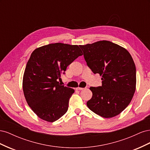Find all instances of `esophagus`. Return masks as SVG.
Wrapping results in <instances>:
<instances>
[{"label":"esophagus","mask_w":150,"mask_h":150,"mask_svg":"<svg viewBox=\"0 0 150 150\" xmlns=\"http://www.w3.org/2000/svg\"><path fill=\"white\" fill-rule=\"evenodd\" d=\"M84 89V88H79V87L76 88V89H77V90H83Z\"/></svg>","instance_id":"obj_1"}]
</instances>
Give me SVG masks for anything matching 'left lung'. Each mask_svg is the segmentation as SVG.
<instances>
[{
  "label": "left lung",
  "mask_w": 150,
  "mask_h": 150,
  "mask_svg": "<svg viewBox=\"0 0 150 150\" xmlns=\"http://www.w3.org/2000/svg\"><path fill=\"white\" fill-rule=\"evenodd\" d=\"M94 74L102 76V86L91 87L89 110L106 118L118 115L129 105L136 89L137 72L129 52L108 40L79 46Z\"/></svg>",
  "instance_id": "obj_1"
}]
</instances>
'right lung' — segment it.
<instances>
[{
	"label": "right lung",
	"instance_id": "obj_1",
	"mask_svg": "<svg viewBox=\"0 0 150 150\" xmlns=\"http://www.w3.org/2000/svg\"><path fill=\"white\" fill-rule=\"evenodd\" d=\"M83 52L77 45L49 44L35 49L27 63L23 91L28 105L43 120L54 122L68 110L74 90L58 82L67 67Z\"/></svg>",
	"mask_w": 150,
	"mask_h": 150
}]
</instances>
